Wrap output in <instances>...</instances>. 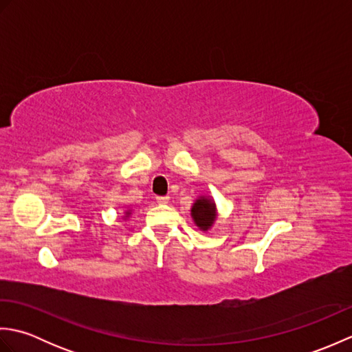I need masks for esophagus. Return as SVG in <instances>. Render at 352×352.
I'll list each match as a JSON object with an SVG mask.
<instances>
[{
	"instance_id": "obj_1",
	"label": "esophagus",
	"mask_w": 352,
	"mask_h": 352,
	"mask_svg": "<svg viewBox=\"0 0 352 352\" xmlns=\"http://www.w3.org/2000/svg\"><path fill=\"white\" fill-rule=\"evenodd\" d=\"M157 203L159 204H168L169 203V195H164V197H155Z\"/></svg>"
}]
</instances>
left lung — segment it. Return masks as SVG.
<instances>
[{"label": "left lung", "instance_id": "obj_1", "mask_svg": "<svg viewBox=\"0 0 352 352\" xmlns=\"http://www.w3.org/2000/svg\"><path fill=\"white\" fill-rule=\"evenodd\" d=\"M192 216L199 228L207 230L214 221V204L208 199H198L192 207Z\"/></svg>", "mask_w": 352, "mask_h": 352}]
</instances>
